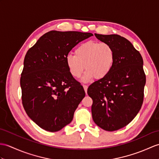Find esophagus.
I'll return each instance as SVG.
<instances>
[{
	"label": "esophagus",
	"mask_w": 159,
	"mask_h": 159,
	"mask_svg": "<svg viewBox=\"0 0 159 159\" xmlns=\"http://www.w3.org/2000/svg\"><path fill=\"white\" fill-rule=\"evenodd\" d=\"M83 88H84V91H85V93H86V94H87V89H88V86L87 85H84V84H83Z\"/></svg>",
	"instance_id": "obj_1"
}]
</instances>
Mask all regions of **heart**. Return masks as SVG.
Returning <instances> with one entry per match:
<instances>
[{"mask_svg":"<svg viewBox=\"0 0 159 159\" xmlns=\"http://www.w3.org/2000/svg\"><path fill=\"white\" fill-rule=\"evenodd\" d=\"M75 53L66 57V66L75 78H79L85 68L87 70L81 79L83 83L89 82L95 77L104 79L111 72L115 60L113 47L106 43H84L76 48Z\"/></svg>","mask_w":159,"mask_h":159,"instance_id":"obj_1","label":"heart"}]
</instances>
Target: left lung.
I'll return each mask as SVG.
<instances>
[{
	"mask_svg": "<svg viewBox=\"0 0 159 159\" xmlns=\"http://www.w3.org/2000/svg\"><path fill=\"white\" fill-rule=\"evenodd\" d=\"M95 36L113 47L115 60L109 75L88 88L87 93L93 99L92 117L102 129L114 131L127 125L141 109L146 84L143 59L123 36Z\"/></svg>",
	"mask_w": 159,
	"mask_h": 159,
	"instance_id": "obj_1",
	"label": "left lung"
}]
</instances>
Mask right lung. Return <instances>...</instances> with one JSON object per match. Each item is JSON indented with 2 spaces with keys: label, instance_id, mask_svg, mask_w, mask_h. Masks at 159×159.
<instances>
[{
  "label": "right lung",
  "instance_id": "right-lung-1",
  "mask_svg": "<svg viewBox=\"0 0 159 159\" xmlns=\"http://www.w3.org/2000/svg\"><path fill=\"white\" fill-rule=\"evenodd\" d=\"M93 34L51 30L43 34L25 55L20 79L22 104L28 116L47 131L71 123L85 96L73 78L66 58L77 44Z\"/></svg>",
  "mask_w": 159,
  "mask_h": 159
}]
</instances>
